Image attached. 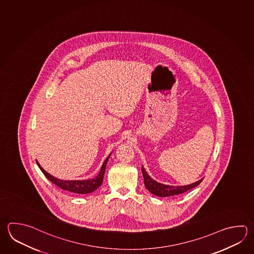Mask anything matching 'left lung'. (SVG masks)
<instances>
[{
  "instance_id": "left-lung-1",
  "label": "left lung",
  "mask_w": 254,
  "mask_h": 254,
  "mask_svg": "<svg viewBox=\"0 0 254 254\" xmlns=\"http://www.w3.org/2000/svg\"><path fill=\"white\" fill-rule=\"evenodd\" d=\"M141 172L143 175V179H144V185L146 189L149 190L150 193L160 196V197H167V196H172L176 194H183L185 192L189 191L190 189H194V187L198 186L203 179H200L198 181L194 182L193 184L187 185V186H169V185L161 184L154 179H151L149 174L146 172L144 168L141 167Z\"/></svg>"
}]
</instances>
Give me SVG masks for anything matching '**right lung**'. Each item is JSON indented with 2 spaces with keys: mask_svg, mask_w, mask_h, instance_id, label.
<instances>
[{
  "mask_svg": "<svg viewBox=\"0 0 254 254\" xmlns=\"http://www.w3.org/2000/svg\"><path fill=\"white\" fill-rule=\"evenodd\" d=\"M110 156L111 154L106 158L105 162L103 163L99 174L97 175L95 179H87V180H62V179H57L52 175L48 173L40 166V163L37 160L36 161H37L38 166L40 167V170L43 172V174L45 175L46 178L50 180L53 184H55L57 187H59L63 190L69 191L71 193L84 194L94 192L102 185L103 180H104V176H105V168H106V164H107Z\"/></svg>",
  "mask_w": 254,
  "mask_h": 254,
  "instance_id": "add662e5",
  "label": "right lung"
}]
</instances>
